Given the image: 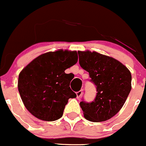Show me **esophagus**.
<instances>
[{
  "label": "esophagus",
  "instance_id": "esophagus-1",
  "mask_svg": "<svg viewBox=\"0 0 146 146\" xmlns=\"http://www.w3.org/2000/svg\"><path fill=\"white\" fill-rule=\"evenodd\" d=\"M82 94H83V90H80V91H79V92H76V98H77V99H79V98L81 97V96L82 95Z\"/></svg>",
  "mask_w": 146,
  "mask_h": 146
}]
</instances>
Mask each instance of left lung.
Instances as JSON below:
<instances>
[{
    "instance_id": "left-lung-1",
    "label": "left lung",
    "mask_w": 146,
    "mask_h": 146,
    "mask_svg": "<svg viewBox=\"0 0 146 146\" xmlns=\"http://www.w3.org/2000/svg\"><path fill=\"white\" fill-rule=\"evenodd\" d=\"M79 64L97 89L92 103L81 102L84 116L92 122L107 121L121 109L131 90V74L121 62L89 50L78 51Z\"/></svg>"
}]
</instances>
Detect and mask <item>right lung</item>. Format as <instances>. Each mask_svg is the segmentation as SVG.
I'll return each mask as SVG.
<instances>
[{
  "label": "right lung",
  "instance_id": "add662e5",
  "mask_svg": "<svg viewBox=\"0 0 146 146\" xmlns=\"http://www.w3.org/2000/svg\"><path fill=\"white\" fill-rule=\"evenodd\" d=\"M78 61L77 52L57 50L35 58L19 74L18 88L24 106L35 117L54 121L62 116L69 99L76 94L64 72Z\"/></svg>",
  "mask_w": 146,
  "mask_h": 146
}]
</instances>
